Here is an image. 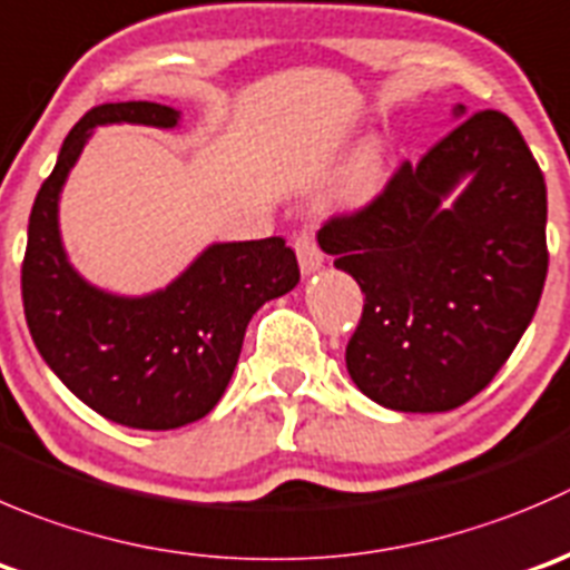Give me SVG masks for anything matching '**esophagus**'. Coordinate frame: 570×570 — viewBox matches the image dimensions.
Wrapping results in <instances>:
<instances>
[{
    "instance_id": "esophagus-1",
    "label": "esophagus",
    "mask_w": 570,
    "mask_h": 570,
    "mask_svg": "<svg viewBox=\"0 0 570 570\" xmlns=\"http://www.w3.org/2000/svg\"><path fill=\"white\" fill-rule=\"evenodd\" d=\"M295 253H297V262H301V273L303 275H312V273H317L320 267H323L325 256H323V250L317 247V242H314L312 230L303 228L301 234H297Z\"/></svg>"
}]
</instances>
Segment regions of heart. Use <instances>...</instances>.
Returning <instances> with one entry per match:
<instances>
[{"instance_id":"b5f03b06","label":"heart","mask_w":570,"mask_h":570,"mask_svg":"<svg viewBox=\"0 0 570 570\" xmlns=\"http://www.w3.org/2000/svg\"><path fill=\"white\" fill-rule=\"evenodd\" d=\"M384 184V145L379 138H364L342 167L336 195L345 206H364L379 195Z\"/></svg>"}]
</instances>
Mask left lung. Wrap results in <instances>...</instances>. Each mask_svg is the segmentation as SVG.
I'll list each match as a JSON object with an SVG mask.
<instances>
[{
  "label": "left lung",
  "instance_id": "left-lung-1",
  "mask_svg": "<svg viewBox=\"0 0 570 570\" xmlns=\"http://www.w3.org/2000/svg\"><path fill=\"white\" fill-rule=\"evenodd\" d=\"M317 242L364 292L353 384L395 412H449L493 381L543 295V173L510 116L482 110Z\"/></svg>",
  "mask_w": 570,
  "mask_h": 570
}]
</instances>
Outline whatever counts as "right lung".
<instances>
[{"instance_id":"1","label":"right lung","mask_w":570,"mask_h":570,"mask_svg":"<svg viewBox=\"0 0 570 570\" xmlns=\"http://www.w3.org/2000/svg\"><path fill=\"white\" fill-rule=\"evenodd\" d=\"M178 127L158 102H105L69 130L32 203L21 297L32 342L86 406L114 423L167 432L206 417L223 397L253 314L301 281L281 236L208 245L178 278L141 297L105 292L69 264L58 203L99 125Z\"/></svg>"}]
</instances>
